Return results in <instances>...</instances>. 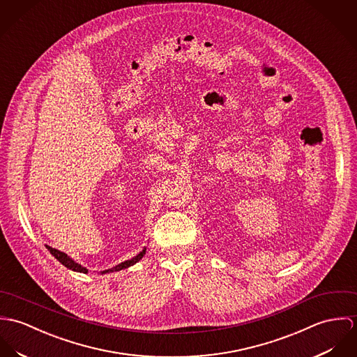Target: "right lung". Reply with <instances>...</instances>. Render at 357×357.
<instances>
[{
    "label": "right lung",
    "instance_id": "1",
    "mask_svg": "<svg viewBox=\"0 0 357 357\" xmlns=\"http://www.w3.org/2000/svg\"><path fill=\"white\" fill-rule=\"evenodd\" d=\"M49 250H50V253L63 264V266H66L67 268H70V270H73V271H77V273H83V274H86L87 273V270L84 268V267H82L80 264L78 263H75L73 259H70L66 253H63V252H60V250H57V249H54V248H50V246H46ZM145 252H146V249H144L142 252H139L135 257H132V259H130V260H126V261H123V263H120L119 266H116V267H114V268H111V270H107V271H102V274H105V273H114V271H120V270H124V268H128L130 266H132V264H135L137 261H139L142 257H144V255H145Z\"/></svg>",
    "mask_w": 357,
    "mask_h": 357
}]
</instances>
